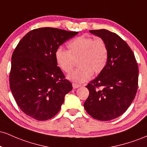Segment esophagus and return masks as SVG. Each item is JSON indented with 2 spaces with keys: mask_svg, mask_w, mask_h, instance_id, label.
Instances as JSON below:
<instances>
[{
  "mask_svg": "<svg viewBox=\"0 0 147 147\" xmlns=\"http://www.w3.org/2000/svg\"><path fill=\"white\" fill-rule=\"evenodd\" d=\"M80 86H81V85H79V84H77L75 83L72 84V87H73V88H79Z\"/></svg>",
  "mask_w": 147,
  "mask_h": 147,
  "instance_id": "esophagus-1",
  "label": "esophagus"
}]
</instances>
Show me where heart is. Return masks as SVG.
Wrapping results in <instances>:
<instances>
[{
    "instance_id": "1",
    "label": "heart",
    "mask_w": 147,
    "mask_h": 147,
    "mask_svg": "<svg viewBox=\"0 0 147 147\" xmlns=\"http://www.w3.org/2000/svg\"><path fill=\"white\" fill-rule=\"evenodd\" d=\"M68 50L61 47L57 48L55 57L58 66L66 73L73 70L75 60L79 66L68 76L72 82L82 84L95 75L101 73L106 68L109 57L108 45L102 38L81 36L74 38L67 44Z\"/></svg>"
}]
</instances>
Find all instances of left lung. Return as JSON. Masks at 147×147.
I'll use <instances>...</instances> for the list:
<instances>
[{"label":"left lung","instance_id":"left-lung-1","mask_svg":"<svg viewBox=\"0 0 147 147\" xmlns=\"http://www.w3.org/2000/svg\"><path fill=\"white\" fill-rule=\"evenodd\" d=\"M108 45V63L98 77L88 84L89 95L84 106L91 117L109 121L127 110L138 86V65L129 45L117 34L105 29L90 30Z\"/></svg>","mask_w":147,"mask_h":147}]
</instances>
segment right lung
<instances>
[{
	"instance_id": "obj_1",
	"label": "right lung",
	"mask_w": 147,
	"mask_h": 147,
	"mask_svg": "<svg viewBox=\"0 0 147 147\" xmlns=\"http://www.w3.org/2000/svg\"><path fill=\"white\" fill-rule=\"evenodd\" d=\"M78 32L41 28L29 32L14 50L9 86L16 104L27 115L48 120L60 111L72 90L55 60L57 48Z\"/></svg>"
}]
</instances>
